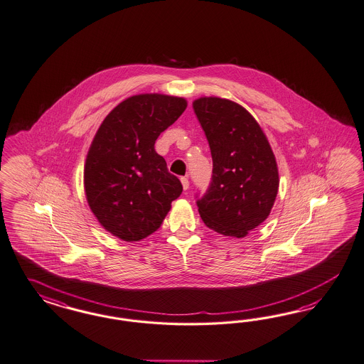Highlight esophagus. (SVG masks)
Here are the masks:
<instances>
[{
  "label": "esophagus",
  "instance_id": "34e87169",
  "mask_svg": "<svg viewBox=\"0 0 364 364\" xmlns=\"http://www.w3.org/2000/svg\"><path fill=\"white\" fill-rule=\"evenodd\" d=\"M181 186H183L184 191H187L189 188V181H188L187 177H181Z\"/></svg>",
  "mask_w": 364,
  "mask_h": 364
}]
</instances>
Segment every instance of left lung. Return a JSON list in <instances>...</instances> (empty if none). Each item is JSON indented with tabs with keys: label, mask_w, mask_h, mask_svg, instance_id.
<instances>
[{
	"label": "left lung",
	"mask_w": 364,
	"mask_h": 364,
	"mask_svg": "<svg viewBox=\"0 0 364 364\" xmlns=\"http://www.w3.org/2000/svg\"><path fill=\"white\" fill-rule=\"evenodd\" d=\"M192 107L213 161L210 188L198 200V213L210 230L242 239L274 207L279 189L275 154L254 116L237 102L200 97Z\"/></svg>",
	"instance_id": "left-lung-1"
}]
</instances>
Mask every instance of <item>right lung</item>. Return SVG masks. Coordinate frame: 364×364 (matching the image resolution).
I'll return each mask as SVG.
<instances>
[{"label": "right lung", "mask_w": 364, "mask_h": 364, "mask_svg": "<svg viewBox=\"0 0 364 364\" xmlns=\"http://www.w3.org/2000/svg\"><path fill=\"white\" fill-rule=\"evenodd\" d=\"M186 108L183 97L136 95L110 110L95 134L84 166L89 208L124 242H139L157 231L183 192L154 143Z\"/></svg>", "instance_id": "1"}]
</instances>
